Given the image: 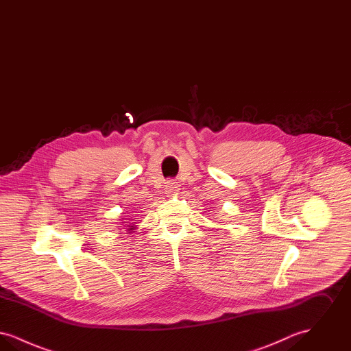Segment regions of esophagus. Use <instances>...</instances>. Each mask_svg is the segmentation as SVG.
Masks as SVG:
<instances>
[{"label": "esophagus", "mask_w": 351, "mask_h": 351, "mask_svg": "<svg viewBox=\"0 0 351 351\" xmlns=\"http://www.w3.org/2000/svg\"><path fill=\"white\" fill-rule=\"evenodd\" d=\"M166 193H167L169 197H173L179 193V185L175 183V182H168L166 184Z\"/></svg>", "instance_id": "obj_1"}]
</instances>
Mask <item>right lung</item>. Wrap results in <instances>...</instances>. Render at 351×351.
Returning <instances> with one entry per match:
<instances>
[{"instance_id": "obj_1", "label": "right lung", "mask_w": 351, "mask_h": 351, "mask_svg": "<svg viewBox=\"0 0 351 351\" xmlns=\"http://www.w3.org/2000/svg\"><path fill=\"white\" fill-rule=\"evenodd\" d=\"M121 223H123L122 226H125V228H121V226H118V228H119V229H125V232H128V234L133 233L134 230L136 229V225H135V222H130V223H125V222H121ZM121 233H123V232H121Z\"/></svg>"}]
</instances>
